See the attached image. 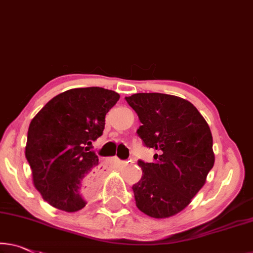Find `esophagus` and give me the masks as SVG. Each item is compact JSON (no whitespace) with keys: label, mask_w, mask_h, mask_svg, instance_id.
Masks as SVG:
<instances>
[{"label":"esophagus","mask_w":253,"mask_h":253,"mask_svg":"<svg viewBox=\"0 0 253 253\" xmlns=\"http://www.w3.org/2000/svg\"><path fill=\"white\" fill-rule=\"evenodd\" d=\"M113 161L116 163H123V161H121L120 159H118V157H113Z\"/></svg>","instance_id":"esophagus-1"}]
</instances>
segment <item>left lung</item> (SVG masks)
<instances>
[{
    "label": "left lung",
    "mask_w": 253,
    "mask_h": 253,
    "mask_svg": "<svg viewBox=\"0 0 253 253\" xmlns=\"http://www.w3.org/2000/svg\"><path fill=\"white\" fill-rule=\"evenodd\" d=\"M142 126L137 133L156 149L153 163L139 161L142 177L132 186L135 206L152 218L175 215L192 202L214 164L212 134L195 106L164 93L126 97Z\"/></svg>",
    "instance_id": "8db88e82"
}]
</instances>
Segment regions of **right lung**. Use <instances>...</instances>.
<instances>
[{
  "mask_svg": "<svg viewBox=\"0 0 253 253\" xmlns=\"http://www.w3.org/2000/svg\"><path fill=\"white\" fill-rule=\"evenodd\" d=\"M120 99L104 87H78L53 97L31 121L25 155L33 184L50 206L81 210L99 184L98 156L89 146L105 129V116Z\"/></svg>",
  "mask_w": 253,
  "mask_h": 253,
  "instance_id": "add662e5",
  "label": "right lung"
}]
</instances>
